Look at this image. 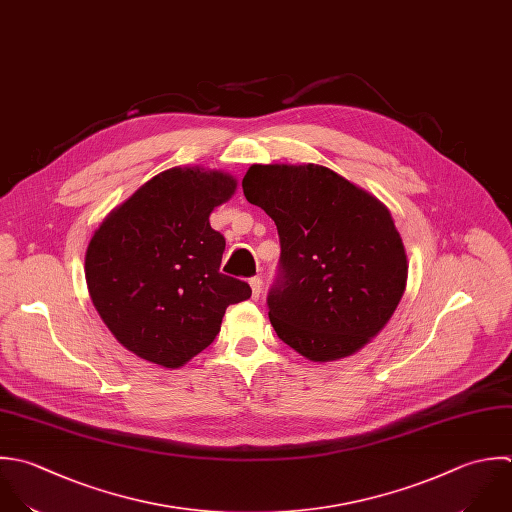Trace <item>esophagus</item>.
<instances>
[{
    "label": "esophagus",
    "instance_id": "1",
    "mask_svg": "<svg viewBox=\"0 0 512 512\" xmlns=\"http://www.w3.org/2000/svg\"><path fill=\"white\" fill-rule=\"evenodd\" d=\"M249 285H251V291H253V299L257 301L261 297V291H263V281L261 277H251L249 279Z\"/></svg>",
    "mask_w": 512,
    "mask_h": 512
}]
</instances>
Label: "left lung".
<instances>
[{"mask_svg": "<svg viewBox=\"0 0 512 512\" xmlns=\"http://www.w3.org/2000/svg\"><path fill=\"white\" fill-rule=\"evenodd\" d=\"M243 193L279 233V273L267 295L277 337L321 363L365 347L407 285V255L389 209L311 163L251 165Z\"/></svg>", "mask_w": 512, "mask_h": 512, "instance_id": "8db88e82", "label": "left lung"}]
</instances>
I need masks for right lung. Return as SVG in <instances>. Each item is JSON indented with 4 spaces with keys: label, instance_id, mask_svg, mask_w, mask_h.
Returning a JSON list of instances; mask_svg holds the SVG:
<instances>
[{
    "label": "right lung",
    "instance_id": "right-lung-1",
    "mask_svg": "<svg viewBox=\"0 0 512 512\" xmlns=\"http://www.w3.org/2000/svg\"><path fill=\"white\" fill-rule=\"evenodd\" d=\"M237 181L173 167L141 185L93 233L85 253L91 301L137 357L177 369L207 349L229 305L251 287L219 271L225 237L209 225Z\"/></svg>",
    "mask_w": 512,
    "mask_h": 512
}]
</instances>
